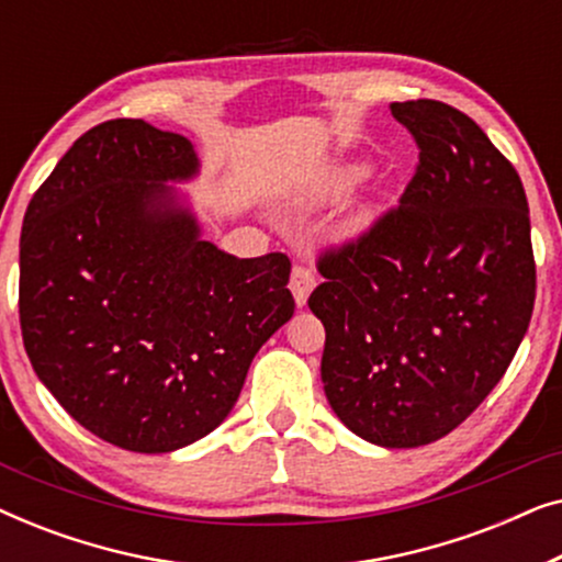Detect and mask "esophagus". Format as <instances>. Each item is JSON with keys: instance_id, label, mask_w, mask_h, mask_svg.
I'll use <instances>...</instances> for the list:
<instances>
[{"instance_id": "34e87169", "label": "esophagus", "mask_w": 562, "mask_h": 562, "mask_svg": "<svg viewBox=\"0 0 562 562\" xmlns=\"http://www.w3.org/2000/svg\"><path fill=\"white\" fill-rule=\"evenodd\" d=\"M314 283H317V281H314V271H312L310 266L296 263L294 268H291L289 289H291V294H294L296 306H304L306 304V299H310Z\"/></svg>"}]
</instances>
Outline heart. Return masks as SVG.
<instances>
[{
	"label": "heart",
	"mask_w": 562,
	"mask_h": 562,
	"mask_svg": "<svg viewBox=\"0 0 562 562\" xmlns=\"http://www.w3.org/2000/svg\"><path fill=\"white\" fill-rule=\"evenodd\" d=\"M366 173H368L366 166H348V168H342V171L335 176L333 191H335V194H342V191H348V189L356 187L360 179H366ZM371 217H373L371 210H360L356 217H352L350 229H363L368 222H371Z\"/></svg>",
	"instance_id": "1"
}]
</instances>
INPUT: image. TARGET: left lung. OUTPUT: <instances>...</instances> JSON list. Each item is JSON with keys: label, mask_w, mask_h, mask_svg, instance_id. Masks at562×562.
<instances>
[{"label": "left lung", "mask_w": 562, "mask_h": 562, "mask_svg": "<svg viewBox=\"0 0 562 562\" xmlns=\"http://www.w3.org/2000/svg\"><path fill=\"white\" fill-rule=\"evenodd\" d=\"M391 114L417 140V171L368 233L322 252L310 310L342 425L419 448L502 381L532 319L535 256L519 173L468 114L435 99Z\"/></svg>", "instance_id": "8db88e82"}]
</instances>
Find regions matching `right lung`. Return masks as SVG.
<instances>
[{
	"label": "right lung",
	"mask_w": 562,
	"mask_h": 562,
	"mask_svg": "<svg viewBox=\"0 0 562 562\" xmlns=\"http://www.w3.org/2000/svg\"><path fill=\"white\" fill-rule=\"evenodd\" d=\"M196 173L183 135L110 120L68 148L22 222L30 363L81 427L133 452L220 427L260 345L294 314L283 252L235 258L202 240L168 187Z\"/></svg>",
	"instance_id": "1"
}]
</instances>
